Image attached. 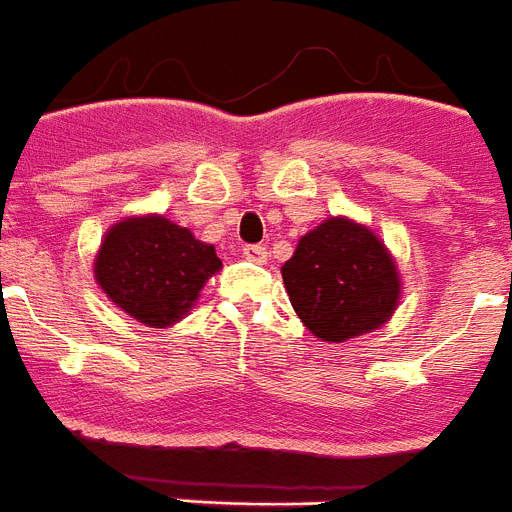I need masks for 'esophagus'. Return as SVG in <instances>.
Masks as SVG:
<instances>
[{
    "mask_svg": "<svg viewBox=\"0 0 512 512\" xmlns=\"http://www.w3.org/2000/svg\"><path fill=\"white\" fill-rule=\"evenodd\" d=\"M243 256H246L248 261L264 264V261L269 259V251H266V246H246V248H243Z\"/></svg>",
    "mask_w": 512,
    "mask_h": 512,
    "instance_id": "esophagus-1",
    "label": "esophagus"
}]
</instances>
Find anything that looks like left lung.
<instances>
[{
    "instance_id": "left-lung-1",
    "label": "left lung",
    "mask_w": 512,
    "mask_h": 512,
    "mask_svg": "<svg viewBox=\"0 0 512 512\" xmlns=\"http://www.w3.org/2000/svg\"><path fill=\"white\" fill-rule=\"evenodd\" d=\"M282 282L305 329L329 344L381 329L401 300L399 264L381 235L342 214L298 240Z\"/></svg>"
}]
</instances>
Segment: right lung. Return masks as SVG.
<instances>
[{"label":"right lung","mask_w":512,"mask_h":512,"mask_svg":"<svg viewBox=\"0 0 512 512\" xmlns=\"http://www.w3.org/2000/svg\"><path fill=\"white\" fill-rule=\"evenodd\" d=\"M220 269L214 246L155 212L113 222L93 259L95 282L106 298L150 329H170L189 316Z\"/></svg>","instance_id":"obj_1"}]
</instances>
